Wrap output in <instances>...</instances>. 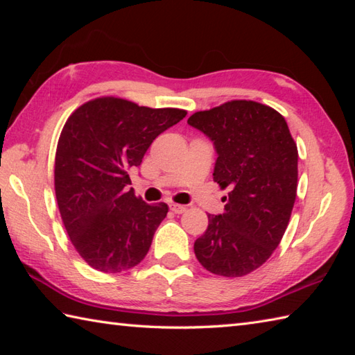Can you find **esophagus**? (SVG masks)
Instances as JSON below:
<instances>
[{"mask_svg": "<svg viewBox=\"0 0 355 355\" xmlns=\"http://www.w3.org/2000/svg\"><path fill=\"white\" fill-rule=\"evenodd\" d=\"M169 207L173 214H184L186 212V206H183V205H175V202H172Z\"/></svg>", "mask_w": 355, "mask_h": 355, "instance_id": "34e87169", "label": "esophagus"}]
</instances>
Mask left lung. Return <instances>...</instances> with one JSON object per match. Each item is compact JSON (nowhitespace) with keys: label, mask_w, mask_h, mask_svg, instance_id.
<instances>
[{"label":"left lung","mask_w":355,"mask_h":355,"mask_svg":"<svg viewBox=\"0 0 355 355\" xmlns=\"http://www.w3.org/2000/svg\"><path fill=\"white\" fill-rule=\"evenodd\" d=\"M187 123L214 141V182L229 187L221 215H207L195 256L210 273L241 277L266 262L281 243L297 191V146L285 119L253 101L198 111Z\"/></svg>","instance_id":"8db88e82"}]
</instances>
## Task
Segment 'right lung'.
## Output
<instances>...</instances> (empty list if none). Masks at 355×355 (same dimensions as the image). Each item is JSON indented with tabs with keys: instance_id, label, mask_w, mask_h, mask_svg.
<instances>
[{
	"instance_id": "1",
	"label": "right lung",
	"mask_w": 355,
	"mask_h": 355,
	"mask_svg": "<svg viewBox=\"0 0 355 355\" xmlns=\"http://www.w3.org/2000/svg\"><path fill=\"white\" fill-rule=\"evenodd\" d=\"M187 112L97 97L73 112L58 141L55 192L71 244L89 267L120 273L145 258L168 205L135 197L130 171Z\"/></svg>"
}]
</instances>
